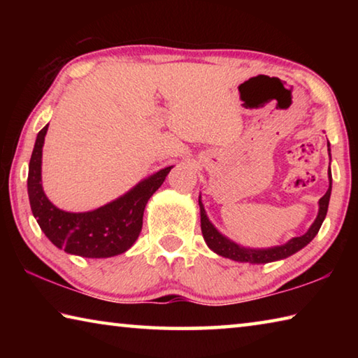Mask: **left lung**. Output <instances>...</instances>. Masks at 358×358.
I'll return each mask as SVG.
<instances>
[{
	"instance_id": "left-lung-1",
	"label": "left lung",
	"mask_w": 358,
	"mask_h": 358,
	"mask_svg": "<svg viewBox=\"0 0 358 358\" xmlns=\"http://www.w3.org/2000/svg\"><path fill=\"white\" fill-rule=\"evenodd\" d=\"M330 147V145H329ZM329 180H330V186L327 192L320 197L319 201V213L316 221L313 222V226L310 230L301 237H295L292 240H289L286 245L281 246H275L270 248V250H250V248H241L234 241H230L229 238L221 235L217 230L215 229L213 224L208 221L207 213H205L203 205L199 199V205H201V227H202V234H203V240L207 241V245L211 251H215L216 254H220L222 257L237 260V262H248V264H268L273 262V260H280V259H286L289 256H292L296 251H300L301 248H305L310 241L316 237L320 226L325 220L327 210H329V202H330V194H331V173L329 169Z\"/></svg>"
}]
</instances>
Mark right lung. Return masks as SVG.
Wrapping results in <instances>:
<instances>
[{
    "mask_svg": "<svg viewBox=\"0 0 358 358\" xmlns=\"http://www.w3.org/2000/svg\"><path fill=\"white\" fill-rule=\"evenodd\" d=\"M48 124L39 131L28 169V196L42 232L59 250L76 256L101 259L118 256L134 245L142 230L148 199L164 183L171 167L151 175L117 201L87 213L57 208L42 191L41 162Z\"/></svg>",
    "mask_w": 358,
    "mask_h": 358,
    "instance_id": "add662e5",
    "label": "right lung"
}]
</instances>
